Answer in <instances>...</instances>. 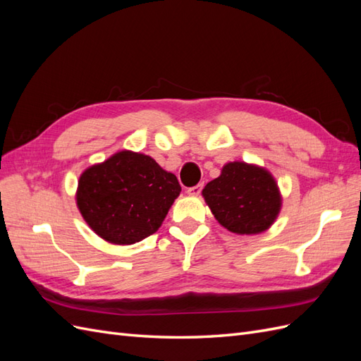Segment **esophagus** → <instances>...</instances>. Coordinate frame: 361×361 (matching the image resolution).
<instances>
[{"mask_svg":"<svg viewBox=\"0 0 361 361\" xmlns=\"http://www.w3.org/2000/svg\"><path fill=\"white\" fill-rule=\"evenodd\" d=\"M202 188H203V183H199V185H195V187L188 188L187 192H188L190 195H199V194L202 192Z\"/></svg>","mask_w":361,"mask_h":361,"instance_id":"obj_1","label":"esophagus"}]
</instances>
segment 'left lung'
<instances>
[{"label": "left lung", "mask_w": 361, "mask_h": 361, "mask_svg": "<svg viewBox=\"0 0 361 361\" xmlns=\"http://www.w3.org/2000/svg\"><path fill=\"white\" fill-rule=\"evenodd\" d=\"M215 220L238 235H257L274 224L281 194L274 176L256 164L227 162L202 191Z\"/></svg>", "instance_id": "obj_1"}]
</instances>
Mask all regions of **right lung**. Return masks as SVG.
<instances>
[{
  "instance_id": "add662e5",
  "label": "right lung",
  "mask_w": 361,
  "mask_h": 361,
  "mask_svg": "<svg viewBox=\"0 0 361 361\" xmlns=\"http://www.w3.org/2000/svg\"><path fill=\"white\" fill-rule=\"evenodd\" d=\"M180 191L178 178L154 158L120 150L81 173L75 199L97 236L130 245L158 231Z\"/></svg>"
}]
</instances>
